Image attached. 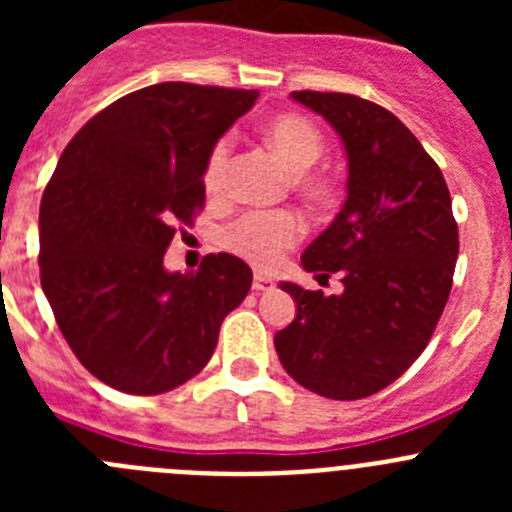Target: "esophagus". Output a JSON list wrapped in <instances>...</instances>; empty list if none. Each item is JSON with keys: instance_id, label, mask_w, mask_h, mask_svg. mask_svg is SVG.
<instances>
[{"instance_id": "obj_1", "label": "esophagus", "mask_w": 512, "mask_h": 512, "mask_svg": "<svg viewBox=\"0 0 512 512\" xmlns=\"http://www.w3.org/2000/svg\"><path fill=\"white\" fill-rule=\"evenodd\" d=\"M274 287V279L266 277V274H253V289L256 292H266V289Z\"/></svg>"}]
</instances>
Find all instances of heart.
I'll use <instances>...</instances> for the list:
<instances>
[{
    "instance_id": "obj_1",
    "label": "heart",
    "mask_w": 512,
    "mask_h": 512,
    "mask_svg": "<svg viewBox=\"0 0 512 512\" xmlns=\"http://www.w3.org/2000/svg\"><path fill=\"white\" fill-rule=\"evenodd\" d=\"M266 140L292 171L310 169L323 153V135H320L318 125L307 120V117L295 115V112L269 120ZM230 153H233V140L228 135L217 138L215 146L207 153L202 182H205L207 194H212V197L223 194ZM300 187L315 200H323L330 194V182L318 174L302 176ZM302 235H305V223H302V217L297 212L256 210L246 212L233 225H228V230L223 233V246L233 251L235 256L246 259L256 269H274L284 259V253L295 246Z\"/></svg>"
}]
</instances>
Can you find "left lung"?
I'll return each mask as SVG.
<instances>
[{
  "instance_id": "obj_1",
  "label": "left lung",
  "mask_w": 512,
  "mask_h": 512,
  "mask_svg": "<svg viewBox=\"0 0 512 512\" xmlns=\"http://www.w3.org/2000/svg\"><path fill=\"white\" fill-rule=\"evenodd\" d=\"M341 135L348 197L302 266L341 295L282 282L295 320L274 336L287 374L315 395L361 400L423 354L449 300L459 228L441 169L390 110L341 92H292Z\"/></svg>"
}]
</instances>
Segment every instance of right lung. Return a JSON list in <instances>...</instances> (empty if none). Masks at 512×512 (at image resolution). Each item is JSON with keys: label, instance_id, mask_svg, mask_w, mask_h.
Listing matches in <instances>:
<instances>
[{"label": "right lung", "instance_id": "obj_1", "mask_svg": "<svg viewBox=\"0 0 512 512\" xmlns=\"http://www.w3.org/2000/svg\"><path fill=\"white\" fill-rule=\"evenodd\" d=\"M256 89L164 81L125 94L63 148L40 202V284L63 338L99 382L161 395L200 374L253 274L230 253L166 271L174 223L205 205L210 148Z\"/></svg>", "mask_w": 512, "mask_h": 512}]
</instances>
